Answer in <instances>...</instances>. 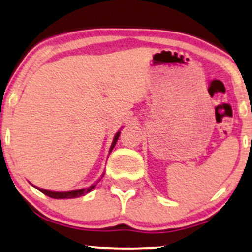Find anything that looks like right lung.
I'll list each match as a JSON object with an SVG mask.
<instances>
[{
  "label": "right lung",
  "mask_w": 252,
  "mask_h": 252,
  "mask_svg": "<svg viewBox=\"0 0 252 252\" xmlns=\"http://www.w3.org/2000/svg\"><path fill=\"white\" fill-rule=\"evenodd\" d=\"M120 135V132H118L117 134H115L114 137V140L113 143H112V146H111V150H109V153H111V151L113 150V147L115 146V144H117L118 141V138H119ZM100 180V179H99ZM99 180H97L96 183H94L93 185L88 186V188H85V189H79V190H73V191H63V192H54V191H49V190H43V189H38L42 193L46 194V196H48L50 198H55V199H64V198H76V197H81V196H85L86 193H88V192H91L93 190L94 188H95L97 183H99Z\"/></svg>",
  "instance_id": "right-lung-1"
}]
</instances>
